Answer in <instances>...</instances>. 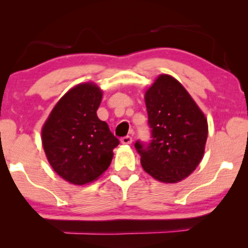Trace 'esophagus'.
<instances>
[{
	"instance_id": "1",
	"label": "esophagus",
	"mask_w": 248,
	"mask_h": 248,
	"mask_svg": "<svg viewBox=\"0 0 248 248\" xmlns=\"http://www.w3.org/2000/svg\"><path fill=\"white\" fill-rule=\"evenodd\" d=\"M121 142L124 145H130L132 142V138L130 137V136H125V137L121 138Z\"/></svg>"
}]
</instances>
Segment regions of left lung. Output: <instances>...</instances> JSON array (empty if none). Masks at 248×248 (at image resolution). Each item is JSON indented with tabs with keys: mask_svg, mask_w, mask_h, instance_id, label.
Wrapping results in <instances>:
<instances>
[{
	"mask_svg": "<svg viewBox=\"0 0 248 248\" xmlns=\"http://www.w3.org/2000/svg\"><path fill=\"white\" fill-rule=\"evenodd\" d=\"M145 102L152 139L135 144L142 169L160 182L182 181L203 157L207 119L182 84L166 74L147 90Z\"/></svg>",
	"mask_w": 248,
	"mask_h": 248,
	"instance_id": "left-lung-1",
	"label": "left lung"
}]
</instances>
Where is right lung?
<instances>
[{"mask_svg":"<svg viewBox=\"0 0 248 248\" xmlns=\"http://www.w3.org/2000/svg\"><path fill=\"white\" fill-rule=\"evenodd\" d=\"M101 100L102 91L94 83L74 86L58 101L41 130L48 162L69 183L83 186L96 180L119 145L96 116Z\"/></svg>","mask_w":248,"mask_h":248,"instance_id":"1","label":"right lung"}]
</instances>
